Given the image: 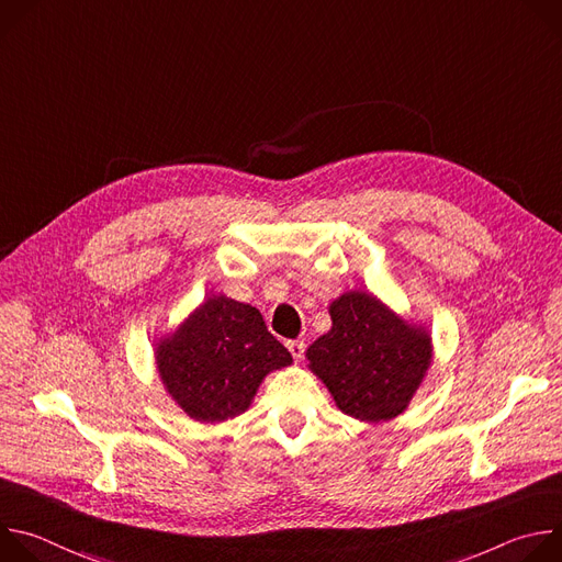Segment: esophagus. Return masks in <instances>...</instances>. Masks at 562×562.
<instances>
[{
  "label": "esophagus",
  "mask_w": 562,
  "mask_h": 562,
  "mask_svg": "<svg viewBox=\"0 0 562 562\" xmlns=\"http://www.w3.org/2000/svg\"><path fill=\"white\" fill-rule=\"evenodd\" d=\"M286 349L291 351L293 360H295V362H300V360L304 358V349H306V345H304L302 340H289V342H286Z\"/></svg>",
  "instance_id": "obj_1"
}]
</instances>
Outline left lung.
<instances>
[{
  "mask_svg": "<svg viewBox=\"0 0 562 562\" xmlns=\"http://www.w3.org/2000/svg\"><path fill=\"white\" fill-rule=\"evenodd\" d=\"M329 313L331 331L308 347L306 358L336 405L367 423L403 414L429 367V336L362 291L345 293Z\"/></svg>",
  "mask_w": 562,
  "mask_h": 562,
  "instance_id": "1",
  "label": "left lung"
}]
</instances>
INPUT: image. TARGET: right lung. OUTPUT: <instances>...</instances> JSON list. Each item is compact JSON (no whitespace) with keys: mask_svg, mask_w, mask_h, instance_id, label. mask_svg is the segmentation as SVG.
Returning a JSON list of instances; mask_svg holds the SVG:
<instances>
[{"mask_svg":"<svg viewBox=\"0 0 562 562\" xmlns=\"http://www.w3.org/2000/svg\"><path fill=\"white\" fill-rule=\"evenodd\" d=\"M291 364L256 306L224 295L204 304L162 345L157 367L176 403L195 420L220 423L249 409L262 378Z\"/></svg>","mask_w":562,"mask_h":562,"instance_id":"1","label":"right lung"}]
</instances>
